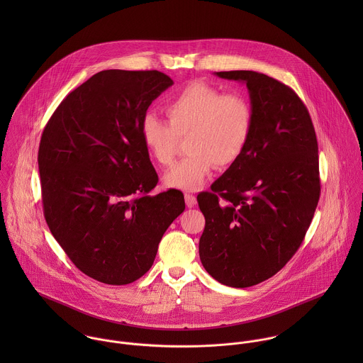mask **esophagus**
<instances>
[{"label": "esophagus", "instance_id": "34e87169", "mask_svg": "<svg viewBox=\"0 0 363 363\" xmlns=\"http://www.w3.org/2000/svg\"><path fill=\"white\" fill-rule=\"evenodd\" d=\"M184 200H186V206L189 208L194 207V206H196V203H197L196 196H194V194H191V193H186V194H184Z\"/></svg>", "mask_w": 363, "mask_h": 363}]
</instances>
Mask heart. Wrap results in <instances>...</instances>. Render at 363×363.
<instances>
[{
  "instance_id": "obj_1",
  "label": "heart",
  "mask_w": 363,
  "mask_h": 363,
  "mask_svg": "<svg viewBox=\"0 0 363 363\" xmlns=\"http://www.w3.org/2000/svg\"><path fill=\"white\" fill-rule=\"evenodd\" d=\"M167 121L155 114L144 116L141 140L160 166L173 162L179 138L186 140L189 155L166 174L167 187L197 190L211 170L229 167L243 155L253 130V106L239 92L223 94L204 82H193L164 104Z\"/></svg>"
}]
</instances>
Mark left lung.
I'll return each mask as SVG.
<instances>
[{
	"label": "left lung",
	"instance_id": "1",
	"mask_svg": "<svg viewBox=\"0 0 363 363\" xmlns=\"http://www.w3.org/2000/svg\"><path fill=\"white\" fill-rule=\"evenodd\" d=\"M243 81L253 130L240 159L197 201L206 216L200 259L233 288L275 275L294 257L320 199L318 145L311 114L288 85L256 71H220Z\"/></svg>",
	"mask_w": 363,
	"mask_h": 363
}]
</instances>
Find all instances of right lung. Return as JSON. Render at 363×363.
<instances>
[{"label":"right lung","instance_id":"obj_1","mask_svg":"<svg viewBox=\"0 0 363 363\" xmlns=\"http://www.w3.org/2000/svg\"><path fill=\"white\" fill-rule=\"evenodd\" d=\"M172 85L156 69H104L69 92L43 130L46 222L68 259L99 282L141 278L186 208L176 189L151 194L159 179L140 131L150 104Z\"/></svg>","mask_w":363,"mask_h":363}]
</instances>
